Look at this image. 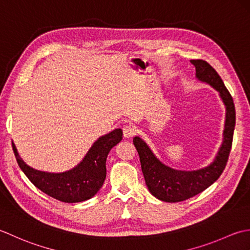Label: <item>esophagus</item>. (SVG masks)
<instances>
[{"label": "esophagus", "instance_id": "obj_1", "mask_svg": "<svg viewBox=\"0 0 250 250\" xmlns=\"http://www.w3.org/2000/svg\"><path fill=\"white\" fill-rule=\"evenodd\" d=\"M136 127L132 125H125L123 127V135L125 138H131L136 135Z\"/></svg>", "mask_w": 250, "mask_h": 250}]
</instances>
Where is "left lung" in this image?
I'll return each mask as SVG.
<instances>
[{"instance_id": "obj_1", "label": "left lung", "mask_w": 250, "mask_h": 250, "mask_svg": "<svg viewBox=\"0 0 250 250\" xmlns=\"http://www.w3.org/2000/svg\"><path fill=\"white\" fill-rule=\"evenodd\" d=\"M196 70L198 80L211 85L219 91L227 106L226 128L223 142L212 164L200 170H176L163 164L153 152L139 137H135L134 145L140 157L141 169L147 189L156 198L168 203L186 201L203 192L211 186L225 170L232 147L234 127H235V105L231 94L217 71L205 60H191Z\"/></svg>"}]
</instances>
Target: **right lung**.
Returning <instances> with one entry per match:
<instances>
[{
	"label": "right lung",
	"instance_id": "right-lung-1",
	"mask_svg": "<svg viewBox=\"0 0 250 250\" xmlns=\"http://www.w3.org/2000/svg\"><path fill=\"white\" fill-rule=\"evenodd\" d=\"M122 136L123 131L118 128L100 137L78 166L61 174L33 169L20 159L14 144L12 146L20 169L38 189L60 202L79 203L89 200L103 187L106 175V156L123 138Z\"/></svg>",
	"mask_w": 250,
	"mask_h": 250
}]
</instances>
